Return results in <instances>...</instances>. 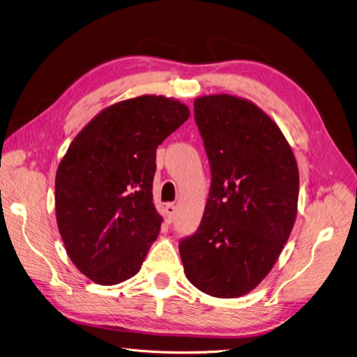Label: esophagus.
I'll return each instance as SVG.
<instances>
[{"mask_svg":"<svg viewBox=\"0 0 357 357\" xmlns=\"http://www.w3.org/2000/svg\"><path fill=\"white\" fill-rule=\"evenodd\" d=\"M165 211H167V220L172 222L174 220V215H176V205L172 202H168L165 205Z\"/></svg>","mask_w":357,"mask_h":357,"instance_id":"esophagus-1","label":"esophagus"}]
</instances>
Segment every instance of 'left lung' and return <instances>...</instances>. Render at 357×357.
Instances as JSON below:
<instances>
[{
	"mask_svg": "<svg viewBox=\"0 0 357 357\" xmlns=\"http://www.w3.org/2000/svg\"><path fill=\"white\" fill-rule=\"evenodd\" d=\"M211 168L198 231L180 241L189 282L215 298L252 291L271 271L298 213L299 171L282 129L245 98L193 102Z\"/></svg>",
	"mask_w": 357,
	"mask_h": 357,
	"instance_id": "1",
	"label": "left lung"
}]
</instances>
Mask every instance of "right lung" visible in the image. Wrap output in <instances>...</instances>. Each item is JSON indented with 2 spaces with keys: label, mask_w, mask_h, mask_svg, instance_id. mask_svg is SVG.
I'll list each match as a JSON object with an SVG mask.
<instances>
[{
  "label": "right lung",
  "mask_w": 357,
  "mask_h": 357,
  "mask_svg": "<svg viewBox=\"0 0 357 357\" xmlns=\"http://www.w3.org/2000/svg\"><path fill=\"white\" fill-rule=\"evenodd\" d=\"M189 107L142 95L107 107L71 142L55 178L58 229L82 274L102 286L134 277L158 238L156 149Z\"/></svg>",
  "instance_id": "right-lung-1"
}]
</instances>
